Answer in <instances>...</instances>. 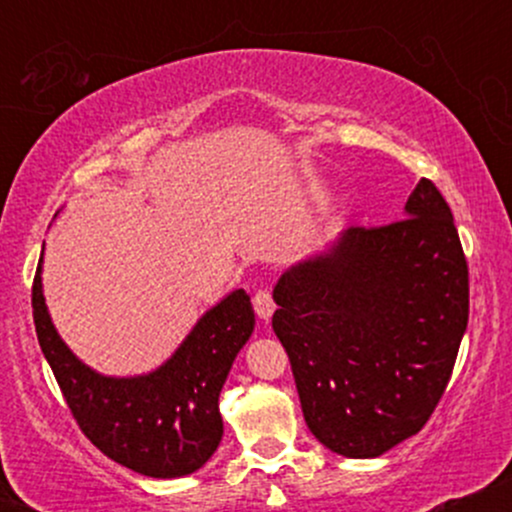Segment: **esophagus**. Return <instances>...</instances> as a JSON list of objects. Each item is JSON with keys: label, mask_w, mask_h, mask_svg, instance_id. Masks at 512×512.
Instances as JSON below:
<instances>
[{"label": "esophagus", "mask_w": 512, "mask_h": 512, "mask_svg": "<svg viewBox=\"0 0 512 512\" xmlns=\"http://www.w3.org/2000/svg\"><path fill=\"white\" fill-rule=\"evenodd\" d=\"M252 305H255V313L260 320H269L274 315V298L269 291H257L255 298H252Z\"/></svg>", "instance_id": "obj_1"}]
</instances>
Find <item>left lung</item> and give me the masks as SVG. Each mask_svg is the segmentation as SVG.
Here are the masks:
<instances>
[{"label":"left lung","instance_id":"obj_1","mask_svg":"<svg viewBox=\"0 0 512 512\" xmlns=\"http://www.w3.org/2000/svg\"><path fill=\"white\" fill-rule=\"evenodd\" d=\"M404 219L346 228L281 274L272 327L310 433L351 460L419 433L448 387L469 317L452 211L421 178Z\"/></svg>","mask_w":512,"mask_h":512}]
</instances>
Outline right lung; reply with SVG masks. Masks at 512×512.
<instances>
[{
  "label": "right lung",
  "mask_w": 512,
  "mask_h": 512,
  "mask_svg": "<svg viewBox=\"0 0 512 512\" xmlns=\"http://www.w3.org/2000/svg\"><path fill=\"white\" fill-rule=\"evenodd\" d=\"M40 274L43 255L33 281L35 332L86 438L144 477L178 479L202 469L223 438L221 387L255 330L248 293L236 289L223 296L158 368L117 378L86 366L64 344L52 325Z\"/></svg>",
  "instance_id": "add662e5"
}]
</instances>
